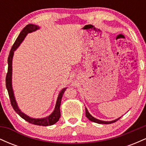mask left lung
<instances>
[{"mask_svg": "<svg viewBox=\"0 0 146 146\" xmlns=\"http://www.w3.org/2000/svg\"><path fill=\"white\" fill-rule=\"evenodd\" d=\"M85 110H86V117L88 119L90 120V121H93V122H95V123H103V124H109V123H113L114 122L117 121V120L119 119L120 118H121V117H119V118L116 119L115 120H113V121H102V120H100L98 119H96L94 117L92 116L89 113V112H88V110H87L86 108H85Z\"/></svg>", "mask_w": 146, "mask_h": 146, "instance_id": "obj_1", "label": "left lung"}]
</instances>
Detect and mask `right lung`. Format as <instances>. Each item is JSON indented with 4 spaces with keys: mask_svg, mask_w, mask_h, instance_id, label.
Returning a JSON list of instances; mask_svg holds the SVG:
<instances>
[{
    "mask_svg": "<svg viewBox=\"0 0 146 146\" xmlns=\"http://www.w3.org/2000/svg\"><path fill=\"white\" fill-rule=\"evenodd\" d=\"M40 27L38 25L29 24L27 25L26 27L22 30L21 33L15 41L14 45L11 47V51H10L9 57H8V71L7 74L6 76V87L7 89L8 93H9V96L10 98V101H11V106H12L14 110L16 111V113L21 116L22 118L24 119L25 121H28L30 123L32 124L38 125H42V126H48V125H51L55 124L57 121H58L60 117V104H61V100L62 98L64 93L65 92L67 87L64 88L62 89L61 91L60 92L59 95H58V99H57L56 106H55L54 110L53 111L51 115L46 117H43V118H32V117L28 116L26 114L21 111L18 107L17 102H16V98H15L14 90H13L12 87V60L13 57H14V51L18 48V46L21 45L22 42L24 40L25 38L26 37L27 35L29 33H31L33 31H36V30L39 29Z\"/></svg>",
    "mask_w": 146,
    "mask_h": 146,
    "instance_id": "add662e5",
    "label": "right lung"
}]
</instances>
